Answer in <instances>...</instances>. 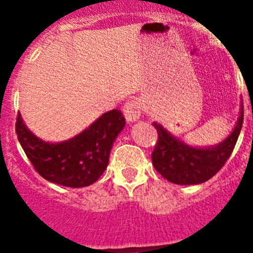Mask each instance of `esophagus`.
Returning a JSON list of instances; mask_svg holds the SVG:
<instances>
[{"label":"esophagus","mask_w":253,"mask_h":253,"mask_svg":"<svg viewBox=\"0 0 253 253\" xmlns=\"http://www.w3.org/2000/svg\"><path fill=\"white\" fill-rule=\"evenodd\" d=\"M123 114H125V118L127 119V122H135V121H138L140 118V115H142L140 102L135 98L126 101V103L123 105Z\"/></svg>","instance_id":"1"}]
</instances>
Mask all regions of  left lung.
I'll return each mask as SVG.
<instances>
[{
	"label": "left lung",
	"instance_id": "obj_1",
	"mask_svg": "<svg viewBox=\"0 0 253 253\" xmlns=\"http://www.w3.org/2000/svg\"><path fill=\"white\" fill-rule=\"evenodd\" d=\"M243 109L231 135L218 146L196 148L181 142L169 134L159 123H154L158 131V143L152 152V164L166 180L178 185H196L210 180L219 172L231 156L243 126Z\"/></svg>",
	"mask_w": 253,
	"mask_h": 253
}]
</instances>
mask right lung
Masks as SVG:
<instances>
[{
    "instance_id": "1",
    "label": "right lung",
    "mask_w": 253,
    "mask_h": 253,
    "mask_svg": "<svg viewBox=\"0 0 253 253\" xmlns=\"http://www.w3.org/2000/svg\"><path fill=\"white\" fill-rule=\"evenodd\" d=\"M125 125L121 110L114 109L101 115L75 138L47 143L25 126L18 113L15 132L26 156L43 178L63 186L83 188L102 176L111 146Z\"/></svg>"
}]
</instances>
